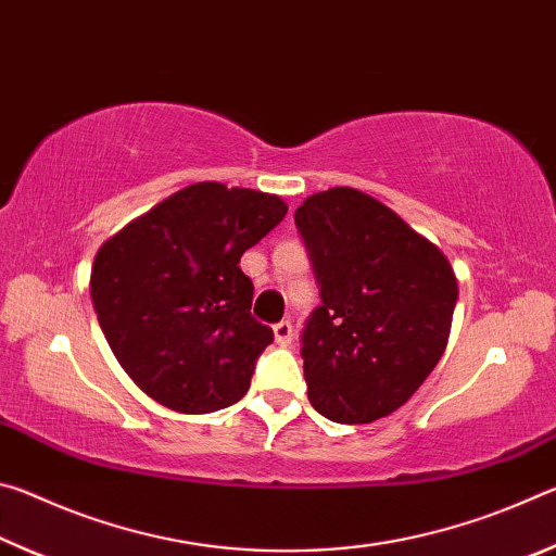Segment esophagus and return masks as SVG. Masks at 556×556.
<instances>
[{"label":"esophagus","instance_id":"34e87169","mask_svg":"<svg viewBox=\"0 0 556 556\" xmlns=\"http://www.w3.org/2000/svg\"><path fill=\"white\" fill-rule=\"evenodd\" d=\"M271 331H275V343L281 345V348H287V345H291V341H294V331H291L289 321L275 324V326H271Z\"/></svg>","mask_w":556,"mask_h":556}]
</instances>
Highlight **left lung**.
<instances>
[{
    "mask_svg": "<svg viewBox=\"0 0 556 556\" xmlns=\"http://www.w3.org/2000/svg\"><path fill=\"white\" fill-rule=\"evenodd\" d=\"M296 225L321 285L301 338L312 407L341 425L400 409L446 351L458 285L448 257L351 186L314 193Z\"/></svg>",
    "mask_w": 556,
    "mask_h": 556,
    "instance_id": "obj_1",
    "label": "left lung"
}]
</instances>
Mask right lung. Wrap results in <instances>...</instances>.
Wrapping results in <instances>:
<instances>
[{
	"label": "right lung",
	"instance_id": "obj_1",
	"mask_svg": "<svg viewBox=\"0 0 556 556\" xmlns=\"http://www.w3.org/2000/svg\"><path fill=\"white\" fill-rule=\"evenodd\" d=\"M287 215L281 195L201 181L127 223L98 250L90 296L131 382L181 414H208L250 388L271 328L250 314L244 250Z\"/></svg>",
	"mask_w": 556,
	"mask_h": 556
}]
</instances>
